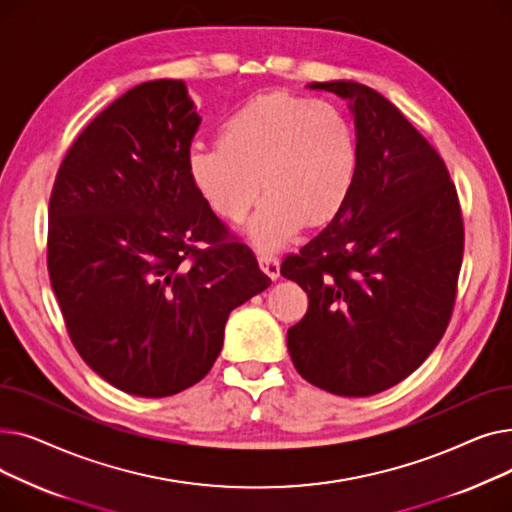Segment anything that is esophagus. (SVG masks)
I'll return each instance as SVG.
<instances>
[{"label": "esophagus", "instance_id": "34e87169", "mask_svg": "<svg viewBox=\"0 0 512 512\" xmlns=\"http://www.w3.org/2000/svg\"><path fill=\"white\" fill-rule=\"evenodd\" d=\"M257 261H259L261 272H263L267 278H272V280H278V278H280V261H278L274 255H259Z\"/></svg>", "mask_w": 512, "mask_h": 512}]
</instances>
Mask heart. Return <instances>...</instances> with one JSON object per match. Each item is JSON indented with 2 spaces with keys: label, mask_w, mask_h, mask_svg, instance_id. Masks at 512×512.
Returning a JSON list of instances; mask_svg holds the SVG:
<instances>
[{
  "label": "heart",
  "mask_w": 512,
  "mask_h": 512,
  "mask_svg": "<svg viewBox=\"0 0 512 512\" xmlns=\"http://www.w3.org/2000/svg\"><path fill=\"white\" fill-rule=\"evenodd\" d=\"M195 191L226 222H242L265 199L247 228L253 245L276 251L303 224L319 228L342 211L357 174V141L338 105L286 91L242 103L218 130V145L186 153Z\"/></svg>",
  "instance_id": "1"
}]
</instances>
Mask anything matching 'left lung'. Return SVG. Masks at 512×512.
Here are the masks:
<instances>
[{
	"label": "left lung",
	"mask_w": 512,
	"mask_h": 512,
	"mask_svg": "<svg viewBox=\"0 0 512 512\" xmlns=\"http://www.w3.org/2000/svg\"><path fill=\"white\" fill-rule=\"evenodd\" d=\"M348 101L357 174L342 211L280 274L309 309L286 334L313 386L371 396L411 375L450 321L463 261V218L438 151L384 95L355 80L311 83Z\"/></svg>",
	"instance_id": "1"
}]
</instances>
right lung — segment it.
Instances as JSON below:
<instances>
[{
  "instance_id": "1",
  "label": "right lung",
  "mask_w": 512,
  "mask_h": 512,
  "mask_svg": "<svg viewBox=\"0 0 512 512\" xmlns=\"http://www.w3.org/2000/svg\"><path fill=\"white\" fill-rule=\"evenodd\" d=\"M199 124L182 80L134 87L80 132L49 199L47 270L72 344L134 396L203 380L230 311L272 284L186 174Z\"/></svg>"
}]
</instances>
